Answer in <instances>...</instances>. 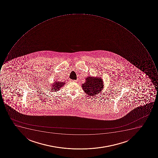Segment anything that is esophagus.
Listing matches in <instances>:
<instances>
[{
  "instance_id": "esophagus-1",
  "label": "esophagus",
  "mask_w": 158,
  "mask_h": 158,
  "mask_svg": "<svg viewBox=\"0 0 158 158\" xmlns=\"http://www.w3.org/2000/svg\"><path fill=\"white\" fill-rule=\"evenodd\" d=\"M71 81H72V82H77V81H76V80H72Z\"/></svg>"
}]
</instances>
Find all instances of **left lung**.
<instances>
[{
  "label": "left lung",
  "mask_w": 158,
  "mask_h": 158,
  "mask_svg": "<svg viewBox=\"0 0 158 158\" xmlns=\"http://www.w3.org/2000/svg\"><path fill=\"white\" fill-rule=\"evenodd\" d=\"M103 79L97 77H87L81 85L83 90L89 96H94L100 93L104 88Z\"/></svg>",
  "instance_id": "1"
}]
</instances>
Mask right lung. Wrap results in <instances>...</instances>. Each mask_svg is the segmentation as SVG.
Segmentation results:
<instances>
[{
  "instance_id": "add662e5",
  "label": "right lung",
  "mask_w": 158,
  "mask_h": 158,
  "mask_svg": "<svg viewBox=\"0 0 158 158\" xmlns=\"http://www.w3.org/2000/svg\"><path fill=\"white\" fill-rule=\"evenodd\" d=\"M66 82H60L59 81H56L51 84V90L53 92H56L60 89V88L63 87Z\"/></svg>"
}]
</instances>
